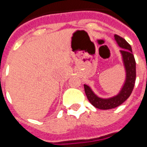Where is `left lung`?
Here are the masks:
<instances>
[{
	"instance_id": "8db88e82",
	"label": "left lung",
	"mask_w": 147,
	"mask_h": 147,
	"mask_svg": "<svg viewBox=\"0 0 147 147\" xmlns=\"http://www.w3.org/2000/svg\"><path fill=\"white\" fill-rule=\"evenodd\" d=\"M114 38L119 47L122 48L121 53L122 54L126 73H127L126 82L117 95L107 99L98 98L94 94V92H92V89L88 85H84L85 94L88 99L94 107L98 109L108 110L118 107L119 105L123 104L130 96L133 89L134 88L135 81H136V61L133 54L131 47L123 38L120 36L115 34Z\"/></svg>"
}]
</instances>
